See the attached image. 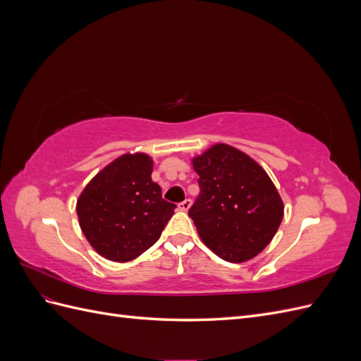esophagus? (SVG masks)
I'll return each instance as SVG.
<instances>
[{
	"label": "esophagus",
	"instance_id": "esophagus-1",
	"mask_svg": "<svg viewBox=\"0 0 361 361\" xmlns=\"http://www.w3.org/2000/svg\"><path fill=\"white\" fill-rule=\"evenodd\" d=\"M190 206H191V200L187 199V200H183L182 203L178 204V209H179V211H183V212H187V211L190 209Z\"/></svg>",
	"mask_w": 361,
	"mask_h": 361
}]
</instances>
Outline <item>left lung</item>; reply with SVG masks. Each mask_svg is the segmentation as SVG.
<instances>
[{
	"instance_id": "left-lung-1",
	"label": "left lung",
	"mask_w": 361,
	"mask_h": 361,
	"mask_svg": "<svg viewBox=\"0 0 361 361\" xmlns=\"http://www.w3.org/2000/svg\"><path fill=\"white\" fill-rule=\"evenodd\" d=\"M200 195L188 215L206 247L223 260L256 257L279 231L283 200L268 173L239 149L216 143L192 158Z\"/></svg>"
}]
</instances>
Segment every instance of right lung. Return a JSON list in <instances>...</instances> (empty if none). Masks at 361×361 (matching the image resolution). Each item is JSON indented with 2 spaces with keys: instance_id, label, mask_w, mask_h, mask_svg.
<instances>
[{
  "instance_id": "1",
  "label": "right lung",
  "mask_w": 361,
  "mask_h": 361,
  "mask_svg": "<svg viewBox=\"0 0 361 361\" xmlns=\"http://www.w3.org/2000/svg\"><path fill=\"white\" fill-rule=\"evenodd\" d=\"M154 159L143 152L125 154L104 167L76 200V215L96 253L129 262L154 245L176 204L162 199L152 180Z\"/></svg>"
}]
</instances>
